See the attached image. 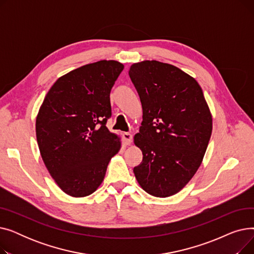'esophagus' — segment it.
Here are the masks:
<instances>
[{
	"label": "esophagus",
	"mask_w": 254,
	"mask_h": 254,
	"mask_svg": "<svg viewBox=\"0 0 254 254\" xmlns=\"http://www.w3.org/2000/svg\"><path fill=\"white\" fill-rule=\"evenodd\" d=\"M123 138L125 140V143L126 145H130L131 142H132V136L131 134H129V132H124L123 134Z\"/></svg>",
	"instance_id": "34e87169"
}]
</instances>
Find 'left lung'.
<instances>
[{
  "label": "left lung",
  "instance_id": "obj_1",
  "mask_svg": "<svg viewBox=\"0 0 254 254\" xmlns=\"http://www.w3.org/2000/svg\"><path fill=\"white\" fill-rule=\"evenodd\" d=\"M143 109L134 137L143 161L134 168L141 188L167 197L180 191L201 166L212 132V115L196 80L157 61L132 64L128 71Z\"/></svg>",
  "mask_w": 254,
  "mask_h": 254
}]
</instances>
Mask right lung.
I'll use <instances>...</instances> for the list:
<instances>
[{"label": "right lung", "mask_w": 254, "mask_h": 254, "mask_svg": "<svg viewBox=\"0 0 254 254\" xmlns=\"http://www.w3.org/2000/svg\"><path fill=\"white\" fill-rule=\"evenodd\" d=\"M124 64L100 61L60 77L47 92L36 119L43 162L60 189L75 197L95 192L122 143L106 127L110 91Z\"/></svg>", "instance_id": "right-lung-1"}]
</instances>
